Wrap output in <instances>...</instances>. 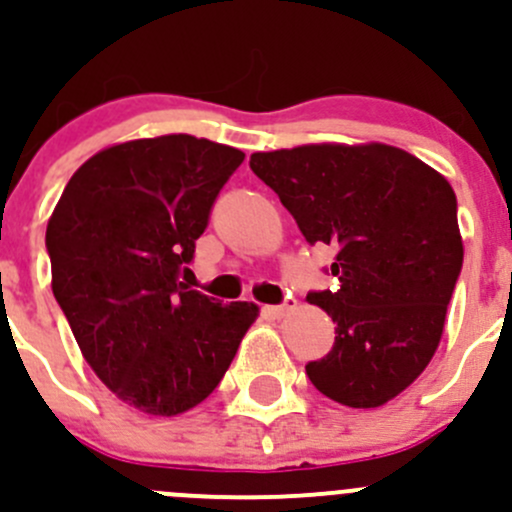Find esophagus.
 <instances>
[{"instance_id":"obj_1","label":"esophagus","mask_w":512,"mask_h":512,"mask_svg":"<svg viewBox=\"0 0 512 512\" xmlns=\"http://www.w3.org/2000/svg\"><path fill=\"white\" fill-rule=\"evenodd\" d=\"M293 308H296V298L288 296L286 301L278 303V306H266V313H271L273 318H283V316H288V313H291Z\"/></svg>"}]
</instances>
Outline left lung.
<instances>
[{
	"mask_svg": "<svg viewBox=\"0 0 512 512\" xmlns=\"http://www.w3.org/2000/svg\"><path fill=\"white\" fill-rule=\"evenodd\" d=\"M251 171L291 211L308 244L336 246V291H311L336 323L333 348L306 366L348 408H378L423 373L443 336L463 268L448 181L386 144H308L251 154Z\"/></svg>",
	"mask_w": 512,
	"mask_h": 512,
	"instance_id": "obj_1",
	"label": "left lung"
}]
</instances>
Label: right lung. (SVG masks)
Returning a JSON list of instances; mask_svg holds the SVG:
<instances>
[{
  "label": "right lung",
  "mask_w": 512,
  "mask_h": 512,
  "mask_svg": "<svg viewBox=\"0 0 512 512\" xmlns=\"http://www.w3.org/2000/svg\"><path fill=\"white\" fill-rule=\"evenodd\" d=\"M244 151L189 134L91 156L47 226L52 291L86 363L116 398L179 416L214 393L258 308L181 283Z\"/></svg>",
  "instance_id": "obj_1"
}]
</instances>
